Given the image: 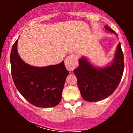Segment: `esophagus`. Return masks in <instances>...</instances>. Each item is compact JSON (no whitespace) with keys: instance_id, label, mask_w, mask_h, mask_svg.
I'll return each mask as SVG.
<instances>
[{"instance_id":"esophagus-1","label":"esophagus","mask_w":133,"mask_h":133,"mask_svg":"<svg viewBox=\"0 0 133 133\" xmlns=\"http://www.w3.org/2000/svg\"><path fill=\"white\" fill-rule=\"evenodd\" d=\"M78 60L77 56L75 54H72L68 56L65 60V65L67 69L69 71H72L77 66Z\"/></svg>"}]
</instances>
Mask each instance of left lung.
Listing matches in <instances>:
<instances>
[{
	"label": "left lung",
	"instance_id": "left-lung-1",
	"mask_svg": "<svg viewBox=\"0 0 133 133\" xmlns=\"http://www.w3.org/2000/svg\"><path fill=\"white\" fill-rule=\"evenodd\" d=\"M104 27L107 32L117 36L108 25ZM79 64L74 73L82 98L89 102L107 98L116 89L124 71V56L120 42L117 45L113 61L109 65L96 68L84 57L79 59Z\"/></svg>",
	"mask_w": 133,
	"mask_h": 133
}]
</instances>
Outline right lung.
Masks as SVG:
<instances>
[{"mask_svg": "<svg viewBox=\"0 0 133 133\" xmlns=\"http://www.w3.org/2000/svg\"><path fill=\"white\" fill-rule=\"evenodd\" d=\"M18 39L10 53L11 74L16 88L27 101L39 108L57 106L69 72L64 61L56 65L35 67L24 62L17 49Z\"/></svg>", "mask_w": 133, "mask_h": 133, "instance_id": "obj_1", "label": "right lung"}]
</instances>
